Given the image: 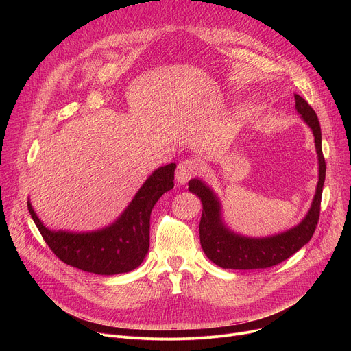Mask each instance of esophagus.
Segmentation results:
<instances>
[{
    "label": "esophagus",
    "mask_w": 351,
    "mask_h": 351,
    "mask_svg": "<svg viewBox=\"0 0 351 351\" xmlns=\"http://www.w3.org/2000/svg\"><path fill=\"white\" fill-rule=\"evenodd\" d=\"M199 169H202V165H199V162L197 160H193V158H187V160H183L179 165H178V169H176V179L180 184H184L187 183L191 178H194L195 175L199 173Z\"/></svg>",
    "instance_id": "34e87169"
}]
</instances>
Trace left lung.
Masks as SVG:
<instances>
[{"label":"left lung","mask_w":351,"mask_h":351,"mask_svg":"<svg viewBox=\"0 0 351 351\" xmlns=\"http://www.w3.org/2000/svg\"><path fill=\"white\" fill-rule=\"evenodd\" d=\"M294 98L297 112L313 129L319 162L317 193L313 206L302 223L285 233L264 239H250L234 234L222 223L221 206L213 190L198 179L189 182V191L198 195L203 202V215L198 226L199 243L206 256L221 268L260 269L278 265L307 244L315 232L319 221L322 187L326 173L321 144V126L315 111L306 99L298 94H294Z\"/></svg>","instance_id":"8db88e82"}]
</instances>
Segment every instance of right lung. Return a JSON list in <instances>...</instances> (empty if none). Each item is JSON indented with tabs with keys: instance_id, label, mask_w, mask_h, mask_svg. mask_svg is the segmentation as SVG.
Here are the masks:
<instances>
[{
	"instance_id": "obj_1",
	"label": "right lung",
	"mask_w": 351,
	"mask_h": 351,
	"mask_svg": "<svg viewBox=\"0 0 351 351\" xmlns=\"http://www.w3.org/2000/svg\"><path fill=\"white\" fill-rule=\"evenodd\" d=\"M175 164L158 168L140 187L129 207L111 226L91 233L53 232L29 213L51 252L65 264L97 275H117L137 268L149 247V215L160 197L173 187Z\"/></svg>"
}]
</instances>
